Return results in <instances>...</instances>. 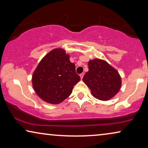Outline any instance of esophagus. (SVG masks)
Segmentation results:
<instances>
[{
    "mask_svg": "<svg viewBox=\"0 0 148 148\" xmlns=\"http://www.w3.org/2000/svg\"><path fill=\"white\" fill-rule=\"evenodd\" d=\"M84 73H82V74H80V77H81V79H83V77H84Z\"/></svg>",
    "mask_w": 148,
    "mask_h": 148,
    "instance_id": "obj_1",
    "label": "esophagus"
}]
</instances>
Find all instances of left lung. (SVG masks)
Segmentation results:
<instances>
[{
    "label": "left lung",
    "instance_id": "obj_1",
    "mask_svg": "<svg viewBox=\"0 0 148 148\" xmlns=\"http://www.w3.org/2000/svg\"><path fill=\"white\" fill-rule=\"evenodd\" d=\"M88 69L83 81L95 98L106 101L118 93L121 86V76L108 62L98 58L90 60Z\"/></svg>",
    "mask_w": 148,
    "mask_h": 148
}]
</instances>
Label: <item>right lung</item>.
Wrapping results in <instances>:
<instances>
[{"label": "right lung", "mask_w": 148, "mask_h": 148, "mask_svg": "<svg viewBox=\"0 0 148 148\" xmlns=\"http://www.w3.org/2000/svg\"><path fill=\"white\" fill-rule=\"evenodd\" d=\"M80 80L69 55L61 48L50 51L38 64L32 76V85L42 100L58 104L68 98Z\"/></svg>", "instance_id": "right-lung-1"}]
</instances>
